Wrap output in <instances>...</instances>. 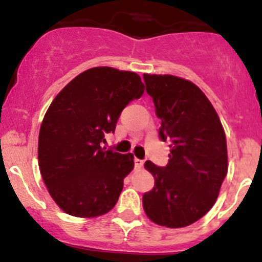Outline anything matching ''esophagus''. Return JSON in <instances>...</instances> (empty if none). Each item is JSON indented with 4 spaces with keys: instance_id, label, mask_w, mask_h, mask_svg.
I'll return each instance as SVG.
<instances>
[{
    "instance_id": "esophagus-1",
    "label": "esophagus",
    "mask_w": 262,
    "mask_h": 262,
    "mask_svg": "<svg viewBox=\"0 0 262 262\" xmlns=\"http://www.w3.org/2000/svg\"><path fill=\"white\" fill-rule=\"evenodd\" d=\"M143 164H144L143 160L134 159V165H136V169H141V167H143Z\"/></svg>"
}]
</instances>
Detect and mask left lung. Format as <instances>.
I'll return each instance as SVG.
<instances>
[{
  "mask_svg": "<svg viewBox=\"0 0 262 262\" xmlns=\"http://www.w3.org/2000/svg\"><path fill=\"white\" fill-rule=\"evenodd\" d=\"M152 97L159 136L170 139L169 162L146 161L155 187L143 194V209L155 224L183 228L214 206L228 171L224 128L214 106L192 82L174 75L143 74Z\"/></svg>",
  "mask_w": 262,
  "mask_h": 262,
  "instance_id": "1",
  "label": "left lung"
}]
</instances>
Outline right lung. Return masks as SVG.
<instances>
[{
	"label": "right lung",
	"instance_id": "add662e5",
	"mask_svg": "<svg viewBox=\"0 0 262 262\" xmlns=\"http://www.w3.org/2000/svg\"><path fill=\"white\" fill-rule=\"evenodd\" d=\"M144 84L133 72L108 67L80 73L48 107L38 138L43 182L62 211L96 217L110 211L133 170V155L101 147L121 111L141 97Z\"/></svg>",
	"mask_w": 262,
	"mask_h": 262
}]
</instances>
